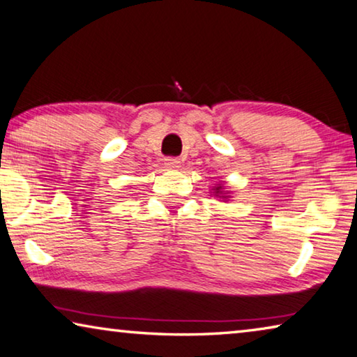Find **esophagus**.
Returning a JSON list of instances; mask_svg holds the SVG:
<instances>
[{
  "instance_id": "esophagus-1",
  "label": "esophagus",
  "mask_w": 357,
  "mask_h": 357,
  "mask_svg": "<svg viewBox=\"0 0 357 357\" xmlns=\"http://www.w3.org/2000/svg\"><path fill=\"white\" fill-rule=\"evenodd\" d=\"M181 165V160L178 157H167L165 158V167L167 168H178Z\"/></svg>"
}]
</instances>
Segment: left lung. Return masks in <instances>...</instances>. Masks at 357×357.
<instances>
[{
    "instance_id": "8db88e82",
    "label": "left lung",
    "mask_w": 357,
    "mask_h": 357,
    "mask_svg": "<svg viewBox=\"0 0 357 357\" xmlns=\"http://www.w3.org/2000/svg\"><path fill=\"white\" fill-rule=\"evenodd\" d=\"M220 189H222V185H218L216 190H214V192H216V194H220Z\"/></svg>"
}]
</instances>
